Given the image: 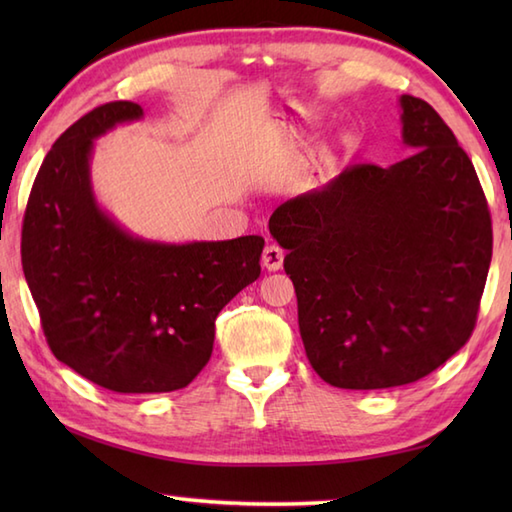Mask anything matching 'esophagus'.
I'll list each match as a JSON object with an SVG mask.
<instances>
[{
    "instance_id": "esophagus-1",
    "label": "esophagus",
    "mask_w": 512,
    "mask_h": 512,
    "mask_svg": "<svg viewBox=\"0 0 512 512\" xmlns=\"http://www.w3.org/2000/svg\"><path fill=\"white\" fill-rule=\"evenodd\" d=\"M262 266L270 270V273H275V270L284 266V250H281L277 244H268L262 255Z\"/></svg>"
}]
</instances>
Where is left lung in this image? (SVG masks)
Here are the masks:
<instances>
[{
    "label": "left lung",
    "instance_id": "8db88e82",
    "mask_svg": "<svg viewBox=\"0 0 512 512\" xmlns=\"http://www.w3.org/2000/svg\"><path fill=\"white\" fill-rule=\"evenodd\" d=\"M402 143L387 169L354 165L270 215L297 292L308 361L341 389L431 374L469 341L493 255L471 158L433 107L400 96Z\"/></svg>",
    "mask_w": 512,
    "mask_h": 512
}]
</instances>
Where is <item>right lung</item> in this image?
Wrapping results in <instances>:
<instances>
[{"instance_id":"obj_1","label":"right lung","mask_w":512,"mask_h":512,"mask_svg":"<svg viewBox=\"0 0 512 512\" xmlns=\"http://www.w3.org/2000/svg\"><path fill=\"white\" fill-rule=\"evenodd\" d=\"M138 118V103H105L57 138L32 184L21 264L61 363L116 394H162L209 363L217 314L262 273L264 237L165 244L114 222L92 191L94 140Z\"/></svg>"}]
</instances>
